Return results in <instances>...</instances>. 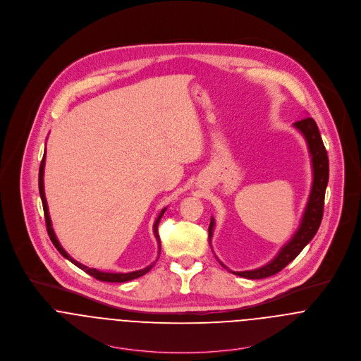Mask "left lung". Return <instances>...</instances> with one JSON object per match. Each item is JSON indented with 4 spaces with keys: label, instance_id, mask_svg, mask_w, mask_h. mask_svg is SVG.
<instances>
[{
    "label": "left lung",
    "instance_id": "8db88e82",
    "mask_svg": "<svg viewBox=\"0 0 361 361\" xmlns=\"http://www.w3.org/2000/svg\"><path fill=\"white\" fill-rule=\"evenodd\" d=\"M293 126L305 136L307 146H309L310 157H311V166H312V185L310 192L309 202L305 209L300 226L298 228L293 238L279 250V253L275 256L272 261L268 264L259 267L257 269L252 271H240L233 272L235 275L247 278V279H262L268 278L271 275L278 274L281 269H283L290 261L300 255V252L306 247V245L315 236L322 214H324V199H325V190L328 185L329 178V164H328V155L325 146L322 143L318 126L315 121L310 116H306L298 122L293 123ZM214 231V218H211L209 228H208V236L211 239ZM221 262V261H219ZM221 265L226 268L222 262Z\"/></svg>",
    "mask_w": 361,
    "mask_h": 361
}]
</instances>
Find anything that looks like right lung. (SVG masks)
I'll return each mask as SVG.
<instances>
[{
    "label": "right lung",
    "instance_id": "add662e5",
    "mask_svg": "<svg viewBox=\"0 0 361 361\" xmlns=\"http://www.w3.org/2000/svg\"><path fill=\"white\" fill-rule=\"evenodd\" d=\"M44 165H46V152H44V155H43V159H42V164H40V169H39V190H40V197H42V203H43V209H44L47 232H49V236H50V239H51L52 245L56 247V250H58L63 257L66 258V259H69L72 264H75L76 267H79L80 269H83V271L87 272L89 275H92V276H94L96 279L103 281V282H128V281L136 279V278H139V276L147 274V272L153 268V265L157 262V259L159 257V253H161V245H159L161 242H159V236H158V224H159V221H161V218H162V215H164L166 207L161 209V212H159V215H158V218L155 219L154 222L155 239H157V242H158V247H159V249H158V257H157V259H155L153 264H150L149 267H146V268H143V269L133 271V272H126V274H121V272H104V271H99V269H96V268H89V267H86V265H83V264H80V262H78L76 259H73V258L71 257V256L62 249V246L59 245V242H58V239H56V236H55V233H54L51 218H50V214H49V207H47V200H46V195H44V179H43V178H44Z\"/></svg>",
    "mask_w": 361,
    "mask_h": 361
}]
</instances>
